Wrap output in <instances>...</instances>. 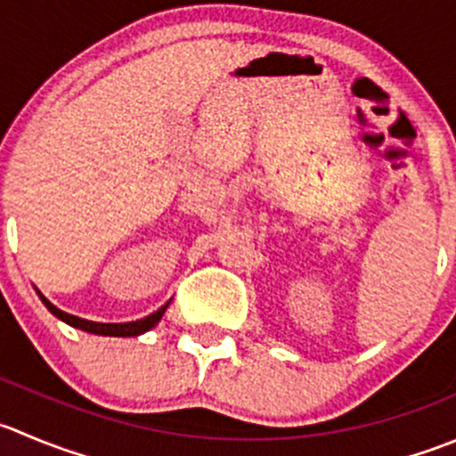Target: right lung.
<instances>
[{
	"label": "right lung",
	"instance_id": "1",
	"mask_svg": "<svg viewBox=\"0 0 456 456\" xmlns=\"http://www.w3.org/2000/svg\"><path fill=\"white\" fill-rule=\"evenodd\" d=\"M39 294V291H37ZM39 298H42V303L46 305V309L51 314H55L60 321L69 322L70 327H77V330L82 331H88V334H97V336H140L144 334V331H149L151 327H156L158 322H160L162 314L167 312V307H169V303L162 305L158 312L149 314L147 318H140V321H131V322H95V321H86V318H77L73 316V314H66L61 312V309H57L55 305L51 303V300L46 298V296L39 294Z\"/></svg>",
	"mask_w": 456,
	"mask_h": 456
}]
</instances>
